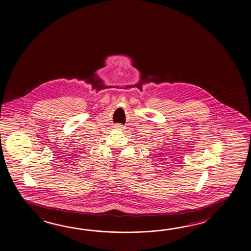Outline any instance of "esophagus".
<instances>
[{
    "mask_svg": "<svg viewBox=\"0 0 251 251\" xmlns=\"http://www.w3.org/2000/svg\"><path fill=\"white\" fill-rule=\"evenodd\" d=\"M114 127L116 128L117 130H120V131H123L125 130V126L121 124H117L116 126H114Z\"/></svg>",
    "mask_w": 251,
    "mask_h": 251,
    "instance_id": "esophagus-1",
    "label": "esophagus"
}]
</instances>
